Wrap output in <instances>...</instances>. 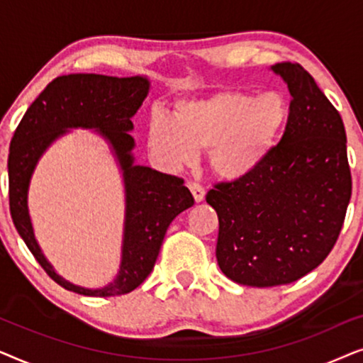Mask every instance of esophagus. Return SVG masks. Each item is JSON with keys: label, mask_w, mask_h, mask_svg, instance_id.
Instances as JSON below:
<instances>
[{"label": "esophagus", "mask_w": 363, "mask_h": 363, "mask_svg": "<svg viewBox=\"0 0 363 363\" xmlns=\"http://www.w3.org/2000/svg\"><path fill=\"white\" fill-rule=\"evenodd\" d=\"M188 188H190L191 195H193V198H195L196 203H200V201L205 200L206 191H205V188H203L201 185H198V183L190 182V183H188Z\"/></svg>", "instance_id": "34e87169"}]
</instances>
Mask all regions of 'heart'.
Here are the masks:
<instances>
[{"mask_svg": "<svg viewBox=\"0 0 363 363\" xmlns=\"http://www.w3.org/2000/svg\"><path fill=\"white\" fill-rule=\"evenodd\" d=\"M289 106L276 92L262 96L218 91L180 101L173 118L153 113L147 145L158 162L180 168L206 150L210 170L225 182L255 175L274 152L289 121Z\"/></svg>", "mask_w": 363, "mask_h": 363, "instance_id": "heart-1", "label": "heart"}]
</instances>
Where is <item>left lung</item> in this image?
Instances as JSON below:
<instances>
[{
  "label": "left lung",
  "mask_w": 363,
  "mask_h": 363,
  "mask_svg": "<svg viewBox=\"0 0 363 363\" xmlns=\"http://www.w3.org/2000/svg\"><path fill=\"white\" fill-rule=\"evenodd\" d=\"M291 94L281 142L255 175L218 183L206 201L218 213L216 259L242 286L289 284L334 247L352 195L340 113L299 64H274Z\"/></svg>",
  "instance_id": "left-lung-1"
}]
</instances>
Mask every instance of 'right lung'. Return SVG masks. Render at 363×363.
<instances>
[{"mask_svg": "<svg viewBox=\"0 0 363 363\" xmlns=\"http://www.w3.org/2000/svg\"><path fill=\"white\" fill-rule=\"evenodd\" d=\"M148 91L150 81L145 76H61L49 82L29 106L9 143L8 180L13 223L43 269L64 289L94 297L133 291L155 266L170 223L195 203L182 178L135 163L130 118L147 99ZM72 128L96 130L108 142L123 173L126 193L121 266L116 279L97 290L72 285L53 271L37 245L28 216L27 193L35 165L47 148Z\"/></svg>", "mask_w": 363, "mask_h": 363, "instance_id": "right-lung-1", "label": "right lung"}]
</instances>
